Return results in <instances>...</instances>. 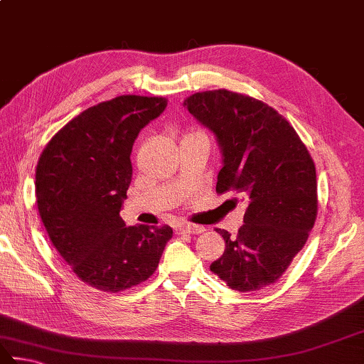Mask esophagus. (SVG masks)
Wrapping results in <instances>:
<instances>
[{
  "instance_id": "obj_1",
  "label": "esophagus",
  "mask_w": 364,
  "mask_h": 364,
  "mask_svg": "<svg viewBox=\"0 0 364 364\" xmlns=\"http://www.w3.org/2000/svg\"><path fill=\"white\" fill-rule=\"evenodd\" d=\"M176 234H202L205 228L203 226H196V224H180L176 226Z\"/></svg>"
}]
</instances>
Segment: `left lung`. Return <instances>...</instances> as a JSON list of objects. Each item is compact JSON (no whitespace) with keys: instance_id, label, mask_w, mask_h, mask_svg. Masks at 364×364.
<instances>
[{"instance_id":"obj_1","label":"left lung","mask_w":364,"mask_h":364,"mask_svg":"<svg viewBox=\"0 0 364 364\" xmlns=\"http://www.w3.org/2000/svg\"><path fill=\"white\" fill-rule=\"evenodd\" d=\"M183 105L220 146L216 193L232 191L247 205L235 239L216 229L226 250L210 270L240 293L272 285L315 224L312 157L287 119L255 98L223 89L199 92Z\"/></svg>"}]
</instances>
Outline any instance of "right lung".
<instances>
[{"mask_svg":"<svg viewBox=\"0 0 364 364\" xmlns=\"http://www.w3.org/2000/svg\"><path fill=\"white\" fill-rule=\"evenodd\" d=\"M162 97L121 95L60 129L36 165V202L50 242L84 283L117 293L148 280L173 235L170 226H125L119 211L132 181L140 130L159 117Z\"/></svg>","mask_w":364,"mask_h":364,"instance_id":"right-lung-1","label":"right lung"}]
</instances>
